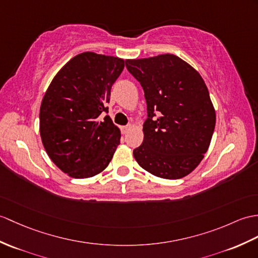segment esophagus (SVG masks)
Masks as SVG:
<instances>
[{"label": "esophagus", "instance_id": "esophagus-1", "mask_svg": "<svg viewBox=\"0 0 258 258\" xmlns=\"http://www.w3.org/2000/svg\"><path fill=\"white\" fill-rule=\"evenodd\" d=\"M130 130H131V125H126V126H122V127H121L122 134H126Z\"/></svg>", "mask_w": 258, "mask_h": 258}]
</instances>
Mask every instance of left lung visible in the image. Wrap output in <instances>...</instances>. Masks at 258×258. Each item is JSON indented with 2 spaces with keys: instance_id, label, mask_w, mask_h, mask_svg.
<instances>
[{
  "instance_id": "left-lung-1",
  "label": "left lung",
  "mask_w": 258,
  "mask_h": 258,
  "mask_svg": "<svg viewBox=\"0 0 258 258\" xmlns=\"http://www.w3.org/2000/svg\"><path fill=\"white\" fill-rule=\"evenodd\" d=\"M141 83L147 104L144 141L133 155L152 175L179 179L192 171L208 151L215 111L196 69L170 53L125 60Z\"/></svg>"
}]
</instances>
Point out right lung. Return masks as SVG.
Returning a JSON list of instances; mask_svg holds the SVG:
<instances>
[{
  "instance_id": "1",
  "label": "right lung",
  "mask_w": 258,
  "mask_h": 258,
  "mask_svg": "<svg viewBox=\"0 0 258 258\" xmlns=\"http://www.w3.org/2000/svg\"><path fill=\"white\" fill-rule=\"evenodd\" d=\"M124 60L91 51L74 57L59 70L41 101L39 131L48 156L74 178L104 170L119 144L106 103Z\"/></svg>"
}]
</instances>
